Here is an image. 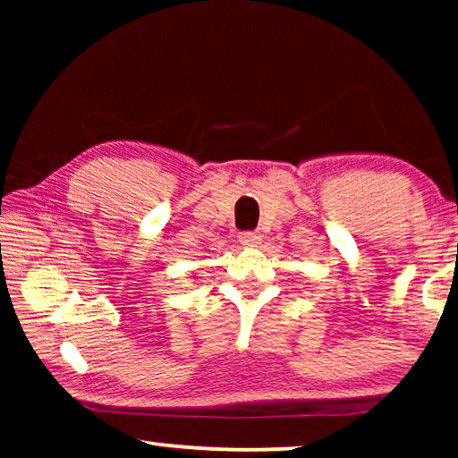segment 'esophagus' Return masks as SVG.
I'll return each mask as SVG.
<instances>
[{"instance_id": "1", "label": "esophagus", "mask_w": 458, "mask_h": 458, "mask_svg": "<svg viewBox=\"0 0 458 458\" xmlns=\"http://www.w3.org/2000/svg\"><path fill=\"white\" fill-rule=\"evenodd\" d=\"M240 242L243 246H256L260 242V235L256 231H242L240 233Z\"/></svg>"}]
</instances>
